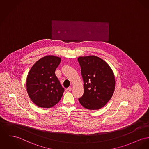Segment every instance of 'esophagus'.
<instances>
[{"mask_svg": "<svg viewBox=\"0 0 149 149\" xmlns=\"http://www.w3.org/2000/svg\"><path fill=\"white\" fill-rule=\"evenodd\" d=\"M71 91V87L68 88L66 89V92H70Z\"/></svg>", "mask_w": 149, "mask_h": 149, "instance_id": "34e87169", "label": "esophagus"}]
</instances>
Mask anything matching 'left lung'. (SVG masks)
Wrapping results in <instances>:
<instances>
[{
  "label": "left lung",
  "mask_w": 149,
  "mask_h": 149,
  "mask_svg": "<svg viewBox=\"0 0 149 149\" xmlns=\"http://www.w3.org/2000/svg\"><path fill=\"white\" fill-rule=\"evenodd\" d=\"M78 60L84 81V94L79 102L88 110L100 109L114 94V72L107 62L96 56H80Z\"/></svg>",
  "instance_id": "8db88e82"
}]
</instances>
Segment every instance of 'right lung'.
<instances>
[{
  "label": "right lung",
  "mask_w": 149,
  "mask_h": 149,
  "mask_svg": "<svg viewBox=\"0 0 149 149\" xmlns=\"http://www.w3.org/2000/svg\"><path fill=\"white\" fill-rule=\"evenodd\" d=\"M61 58L48 55L35 62L29 71L26 79L28 95L35 105L50 108L61 100L63 88L55 74Z\"/></svg>",
  "instance_id": "right-lung-1"
}]
</instances>
